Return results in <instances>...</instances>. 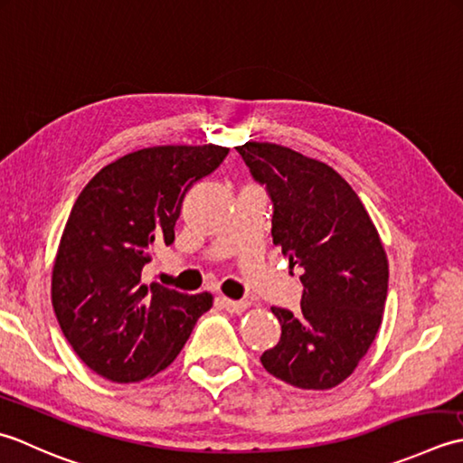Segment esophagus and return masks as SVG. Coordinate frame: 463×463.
<instances>
[{"label":"esophagus","instance_id":"34e87169","mask_svg":"<svg viewBox=\"0 0 463 463\" xmlns=\"http://www.w3.org/2000/svg\"><path fill=\"white\" fill-rule=\"evenodd\" d=\"M220 304L228 311H232V314H241V311L250 307V301H235L230 298H220Z\"/></svg>","mask_w":463,"mask_h":463}]
</instances>
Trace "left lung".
Instances as JSON below:
<instances>
[{"label":"left lung","mask_w":463,"mask_h":463,"mask_svg":"<svg viewBox=\"0 0 463 463\" xmlns=\"http://www.w3.org/2000/svg\"><path fill=\"white\" fill-rule=\"evenodd\" d=\"M273 202L271 235L301 269L299 311L271 307L281 326L261 364L299 390L350 377L373 344L388 298V256L370 213L334 167L294 149L248 141L235 147Z\"/></svg>","instance_id":"8db88e82"}]
</instances>
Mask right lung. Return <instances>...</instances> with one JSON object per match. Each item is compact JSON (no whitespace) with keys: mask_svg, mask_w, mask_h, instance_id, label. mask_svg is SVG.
I'll list each match as a JSON object with an SVG mask.
<instances>
[{"mask_svg":"<svg viewBox=\"0 0 463 463\" xmlns=\"http://www.w3.org/2000/svg\"><path fill=\"white\" fill-rule=\"evenodd\" d=\"M222 146L137 149L90 179L65 223L52 271V304L80 360L116 383L172 364L213 296L144 284L159 243H174L187 190L218 167Z\"/></svg>","mask_w":463,"mask_h":463,"instance_id":"add662e5","label":"right lung"}]
</instances>
